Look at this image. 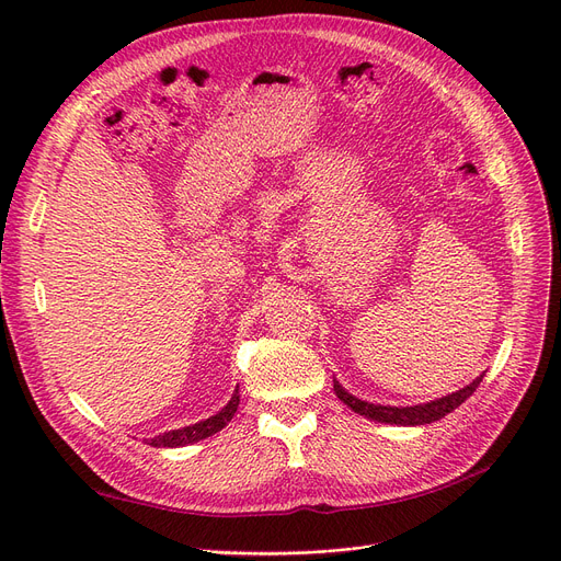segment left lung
I'll list each match as a JSON object with an SVG mask.
<instances>
[{"label": "left lung", "mask_w": 561, "mask_h": 561, "mask_svg": "<svg viewBox=\"0 0 561 561\" xmlns=\"http://www.w3.org/2000/svg\"><path fill=\"white\" fill-rule=\"evenodd\" d=\"M482 377H484V373L470 381L468 387H463L455 393L430 400L425 404H414V407H385V404H373V402L359 400L352 393H347L336 379H334V393L339 396V400L343 404H347L352 411H355V414H359L364 419H370L377 423H389V425H427V423H434L438 419L448 416L450 411H455L461 402H466L470 396H473L476 389L480 387Z\"/></svg>", "instance_id": "8db88e82"}]
</instances>
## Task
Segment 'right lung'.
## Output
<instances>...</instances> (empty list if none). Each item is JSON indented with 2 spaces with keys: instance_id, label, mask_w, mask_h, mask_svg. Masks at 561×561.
Returning <instances> with one entry per match:
<instances>
[{
  "instance_id": "right-lung-1",
  "label": "right lung",
  "mask_w": 561,
  "mask_h": 561,
  "mask_svg": "<svg viewBox=\"0 0 561 561\" xmlns=\"http://www.w3.org/2000/svg\"><path fill=\"white\" fill-rule=\"evenodd\" d=\"M239 402H241V396H239V389H236L231 400L218 411L216 416L206 419V421H199V423L188 425V427H182V430L163 432V434L147 440V444L154 446V448H182V446H188V444H197V440L209 438L216 432H220L233 419L236 409H239Z\"/></svg>"
}]
</instances>
